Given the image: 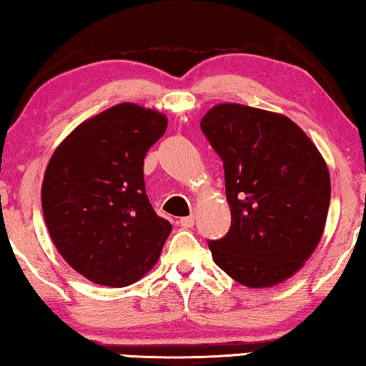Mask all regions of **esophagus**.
Segmentation results:
<instances>
[{
  "instance_id": "esophagus-1",
  "label": "esophagus",
  "mask_w": 366,
  "mask_h": 366,
  "mask_svg": "<svg viewBox=\"0 0 366 366\" xmlns=\"http://www.w3.org/2000/svg\"><path fill=\"white\" fill-rule=\"evenodd\" d=\"M179 224H182L183 228H192L194 224V217L193 214H189V217H184V218H179Z\"/></svg>"
}]
</instances>
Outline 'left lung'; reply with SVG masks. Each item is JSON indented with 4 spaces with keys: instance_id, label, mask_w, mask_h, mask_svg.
Returning <instances> with one entry per match:
<instances>
[{
    "instance_id": "8db88e82",
    "label": "left lung",
    "mask_w": 366,
    "mask_h": 366,
    "mask_svg": "<svg viewBox=\"0 0 366 366\" xmlns=\"http://www.w3.org/2000/svg\"><path fill=\"white\" fill-rule=\"evenodd\" d=\"M199 127L223 162L232 208L228 233L208 242L214 263L249 288L285 282L323 234L332 192L327 163L283 114L222 103Z\"/></svg>"
}]
</instances>
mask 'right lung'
I'll list each match as a JSON object with an SVG mask.
<instances>
[{"mask_svg":"<svg viewBox=\"0 0 366 366\" xmlns=\"http://www.w3.org/2000/svg\"><path fill=\"white\" fill-rule=\"evenodd\" d=\"M167 127L164 114L122 103L74 128L49 159L44 222L59 254L89 282L128 287L158 262L172 224L149 203L143 163Z\"/></svg>","mask_w":366,"mask_h":366,"instance_id":"obj_1","label":"right lung"}]
</instances>
